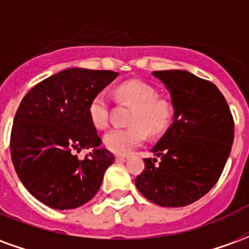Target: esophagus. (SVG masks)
Returning a JSON list of instances; mask_svg holds the SVG:
<instances>
[{
    "instance_id": "34e87169",
    "label": "esophagus",
    "mask_w": 249,
    "mask_h": 249,
    "mask_svg": "<svg viewBox=\"0 0 249 249\" xmlns=\"http://www.w3.org/2000/svg\"><path fill=\"white\" fill-rule=\"evenodd\" d=\"M128 159V156L126 155H116V161H124V160H126Z\"/></svg>"
}]
</instances>
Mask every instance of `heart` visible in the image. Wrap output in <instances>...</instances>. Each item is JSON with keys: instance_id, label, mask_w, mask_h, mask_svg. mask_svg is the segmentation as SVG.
I'll return each mask as SVG.
<instances>
[{"instance_id": "heart-1", "label": "heart", "mask_w": 249, "mask_h": 249, "mask_svg": "<svg viewBox=\"0 0 249 249\" xmlns=\"http://www.w3.org/2000/svg\"><path fill=\"white\" fill-rule=\"evenodd\" d=\"M116 96L121 103L133 108L130 110L128 124L124 129H110L104 135V145L113 153L125 155L145 140L146 133L151 136L161 135L171 125L173 117L172 104L159 98L153 87L141 81H128L116 89ZM89 119L92 124L104 129L109 123L110 103L105 93H97L89 103Z\"/></svg>"}]
</instances>
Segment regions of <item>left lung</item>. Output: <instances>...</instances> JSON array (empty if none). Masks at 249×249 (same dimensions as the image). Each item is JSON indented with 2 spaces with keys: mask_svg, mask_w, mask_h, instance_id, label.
Here are the masks:
<instances>
[{
  "mask_svg": "<svg viewBox=\"0 0 249 249\" xmlns=\"http://www.w3.org/2000/svg\"><path fill=\"white\" fill-rule=\"evenodd\" d=\"M171 93L175 120L136 178L141 195L161 207H185L217 183L235 136L230 107L217 87L187 71H156Z\"/></svg>",
  "mask_w": 249,
  "mask_h": 249,
  "instance_id": "1",
  "label": "left lung"
}]
</instances>
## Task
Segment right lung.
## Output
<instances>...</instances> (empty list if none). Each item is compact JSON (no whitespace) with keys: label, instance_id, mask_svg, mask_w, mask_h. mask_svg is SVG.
<instances>
[{"label":"right lung","instance_id":"obj_1","mask_svg":"<svg viewBox=\"0 0 249 249\" xmlns=\"http://www.w3.org/2000/svg\"><path fill=\"white\" fill-rule=\"evenodd\" d=\"M119 73L71 68L38 82L14 116L10 155L21 183L38 201L73 209L98 192L114 156L89 119V103ZM95 151L84 160L74 152Z\"/></svg>","mask_w":249,"mask_h":249}]
</instances>
